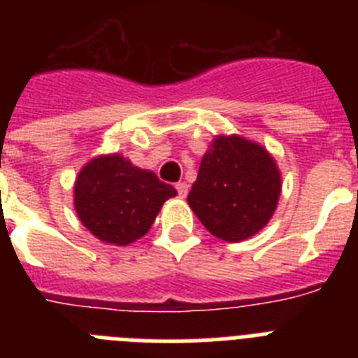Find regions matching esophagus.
<instances>
[{"label": "esophagus", "mask_w": 358, "mask_h": 358, "mask_svg": "<svg viewBox=\"0 0 358 358\" xmlns=\"http://www.w3.org/2000/svg\"><path fill=\"white\" fill-rule=\"evenodd\" d=\"M176 188H177V194H179V197L185 199L186 195H188V185H186V182H177Z\"/></svg>", "instance_id": "34e87169"}]
</instances>
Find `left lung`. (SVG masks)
Returning a JSON list of instances; mask_svg holds the SVG:
<instances>
[{
    "instance_id": "left-lung-1",
    "label": "left lung",
    "mask_w": 358,
    "mask_h": 358,
    "mask_svg": "<svg viewBox=\"0 0 358 358\" xmlns=\"http://www.w3.org/2000/svg\"><path fill=\"white\" fill-rule=\"evenodd\" d=\"M280 192V172L264 147L218 136L202 157L188 204L211 235L240 242L268 222Z\"/></svg>"
}]
</instances>
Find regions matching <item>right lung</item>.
<instances>
[{"instance_id":"1","label":"right lung","mask_w":358,"mask_h":358,"mask_svg":"<svg viewBox=\"0 0 358 358\" xmlns=\"http://www.w3.org/2000/svg\"><path fill=\"white\" fill-rule=\"evenodd\" d=\"M176 188L118 154L87 163L75 182V210L96 238L127 245L150 229Z\"/></svg>"}]
</instances>
